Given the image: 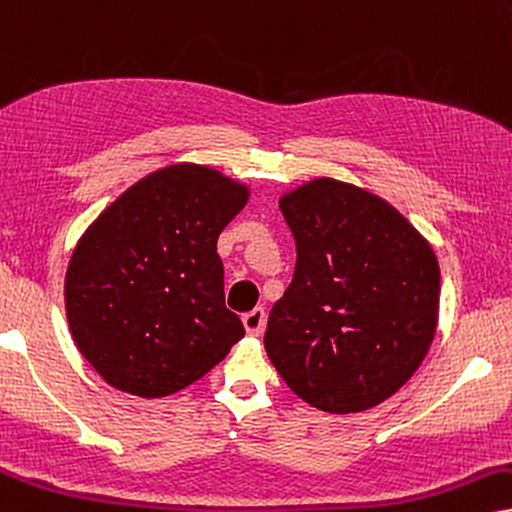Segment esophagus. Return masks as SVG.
<instances>
[{
	"label": "esophagus",
	"mask_w": 512,
	"mask_h": 512,
	"mask_svg": "<svg viewBox=\"0 0 512 512\" xmlns=\"http://www.w3.org/2000/svg\"><path fill=\"white\" fill-rule=\"evenodd\" d=\"M242 320L246 332H249L251 337H258V334L263 332V327H266V311H263V308H254V311L244 313Z\"/></svg>",
	"instance_id": "obj_1"
}]
</instances>
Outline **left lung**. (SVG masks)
Instances as JSON below:
<instances>
[{"mask_svg":"<svg viewBox=\"0 0 512 512\" xmlns=\"http://www.w3.org/2000/svg\"><path fill=\"white\" fill-rule=\"evenodd\" d=\"M280 211L296 268L268 318L270 363L325 413L380 406L415 375L437 332L430 239L380 194L327 175L282 192Z\"/></svg>","mask_w":512,"mask_h":512,"instance_id":"8db88e82","label":"left lung"}]
</instances>
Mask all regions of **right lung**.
Listing matches in <instances>:
<instances>
[{
  "mask_svg": "<svg viewBox=\"0 0 512 512\" xmlns=\"http://www.w3.org/2000/svg\"><path fill=\"white\" fill-rule=\"evenodd\" d=\"M251 197L204 163L151 170L87 225L63 282L68 330L106 384L161 399L244 337L225 308L216 242Z\"/></svg>",
  "mask_w": 512,
  "mask_h": 512,
  "instance_id": "right-lung-1",
  "label": "right lung"
}]
</instances>
